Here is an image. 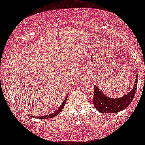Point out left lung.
<instances>
[{
	"mask_svg": "<svg viewBox=\"0 0 145 145\" xmlns=\"http://www.w3.org/2000/svg\"><path fill=\"white\" fill-rule=\"evenodd\" d=\"M137 83L138 74H137V78L131 91L118 99L109 98L107 97L99 90V88L95 85L93 97L94 105L97 110L103 113H116L122 111L128 107L133 100L137 88Z\"/></svg>",
	"mask_w": 145,
	"mask_h": 145,
	"instance_id": "left-lung-1",
	"label": "left lung"
}]
</instances>
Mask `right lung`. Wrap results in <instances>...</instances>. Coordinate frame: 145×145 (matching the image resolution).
Returning a JSON list of instances; mask_svg holds the SVG:
<instances>
[{
  "label": "right lung",
  "mask_w": 145,
  "mask_h": 145,
  "mask_svg": "<svg viewBox=\"0 0 145 145\" xmlns=\"http://www.w3.org/2000/svg\"><path fill=\"white\" fill-rule=\"evenodd\" d=\"M67 95L66 96L65 100H64L63 103L60 106V107L58 109H57V111H55V112H54L53 113H52V114H49V115H47V116H41V117H39V116H37V117H35V116H33L34 118H38V119H48V118H53V117H55L57 116V115L59 114V113L61 111V110L63 109V108L64 107V106H65V102H66V100H67Z\"/></svg>",
  "instance_id": "obj_1"
}]
</instances>
